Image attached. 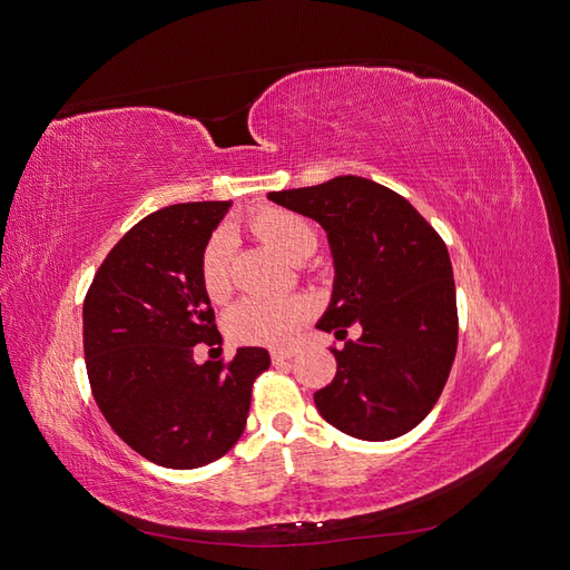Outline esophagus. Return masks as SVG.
Masks as SVG:
<instances>
[{"label": "esophagus", "mask_w": 570, "mask_h": 570, "mask_svg": "<svg viewBox=\"0 0 570 570\" xmlns=\"http://www.w3.org/2000/svg\"><path fill=\"white\" fill-rule=\"evenodd\" d=\"M297 352L295 350H271V358H273V364H281V361H287V358H292L295 356Z\"/></svg>", "instance_id": "obj_1"}]
</instances>
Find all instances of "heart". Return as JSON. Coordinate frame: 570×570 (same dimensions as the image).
<instances>
[{"mask_svg": "<svg viewBox=\"0 0 570 570\" xmlns=\"http://www.w3.org/2000/svg\"><path fill=\"white\" fill-rule=\"evenodd\" d=\"M249 230L278 252L287 262H302L318 245L316 226L308 218L287 209H264L249 218ZM199 278L206 297L223 302L230 295V235L216 230L202 249ZM308 316V302L302 297L237 302L226 318L228 335L245 344H287L295 340Z\"/></svg>", "mask_w": 570, "mask_h": 570, "instance_id": "b5f03b06", "label": "heart"}]
</instances>
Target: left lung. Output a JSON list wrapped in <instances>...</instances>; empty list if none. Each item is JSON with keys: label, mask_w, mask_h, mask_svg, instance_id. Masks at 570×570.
<instances>
[{"label": "left lung", "mask_w": 570, "mask_h": 570, "mask_svg": "<svg viewBox=\"0 0 570 570\" xmlns=\"http://www.w3.org/2000/svg\"><path fill=\"white\" fill-rule=\"evenodd\" d=\"M268 199L327 233L335 281L321 331L344 340L361 325V337L333 350L337 373L314 394L318 413L358 440L409 433L440 400L456 356V287L442 237L402 195L358 176Z\"/></svg>", "instance_id": "left-lung-1"}]
</instances>
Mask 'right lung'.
Listing matches in <instances>:
<instances>
[{"label":"right lung","mask_w":570,"mask_h":570,"mask_svg":"<svg viewBox=\"0 0 570 570\" xmlns=\"http://www.w3.org/2000/svg\"><path fill=\"white\" fill-rule=\"evenodd\" d=\"M230 202L166 206L132 226L82 304V350L90 387L114 433L164 469H199L243 435L262 347L233 361H195V344H220L202 287L199 256Z\"/></svg>","instance_id":"right-lung-1"}]
</instances>
